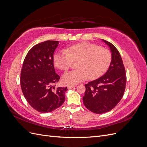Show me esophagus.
Returning a JSON list of instances; mask_svg holds the SVG:
<instances>
[{
    "label": "esophagus",
    "mask_w": 147,
    "mask_h": 147,
    "mask_svg": "<svg viewBox=\"0 0 147 147\" xmlns=\"http://www.w3.org/2000/svg\"><path fill=\"white\" fill-rule=\"evenodd\" d=\"M75 85H69L68 86H67V88H68V89H72V88H75Z\"/></svg>",
    "instance_id": "esophagus-1"
}]
</instances>
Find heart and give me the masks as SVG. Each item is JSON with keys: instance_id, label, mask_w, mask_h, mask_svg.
Returning <instances> with one entry per match:
<instances>
[{"instance_id": "heart-1", "label": "heart", "mask_w": 147, "mask_h": 147, "mask_svg": "<svg viewBox=\"0 0 147 147\" xmlns=\"http://www.w3.org/2000/svg\"><path fill=\"white\" fill-rule=\"evenodd\" d=\"M53 61L56 67L62 70H67L73 61H78V69L66 72L62 77L65 84H77L88 77L94 80L103 75L110 65L112 54L107 49L95 44L81 43L57 51Z\"/></svg>"}]
</instances>
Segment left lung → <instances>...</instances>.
<instances>
[{"label":"left lung","instance_id":"1","mask_svg":"<svg viewBox=\"0 0 147 147\" xmlns=\"http://www.w3.org/2000/svg\"><path fill=\"white\" fill-rule=\"evenodd\" d=\"M102 41L109 47L112 61L104 75L85 84L83 97L84 106L97 114L108 112L119 103L126 84L125 69L119 51L113 44L104 40Z\"/></svg>","mask_w":147,"mask_h":147}]
</instances>
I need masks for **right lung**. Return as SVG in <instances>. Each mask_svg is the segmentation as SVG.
<instances>
[{
    "mask_svg": "<svg viewBox=\"0 0 147 147\" xmlns=\"http://www.w3.org/2000/svg\"><path fill=\"white\" fill-rule=\"evenodd\" d=\"M58 41L47 40L37 44L26 55L21 69L22 91L32 108L41 113L51 112L65 100L67 88H55L60 78L53 65V54Z\"/></svg>",
    "mask_w": 147,
    "mask_h": 147,
    "instance_id": "right-lung-1",
    "label": "right lung"
}]
</instances>
